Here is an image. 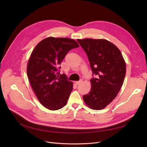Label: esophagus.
<instances>
[{
    "label": "esophagus",
    "instance_id": "esophagus-1",
    "mask_svg": "<svg viewBox=\"0 0 147 147\" xmlns=\"http://www.w3.org/2000/svg\"><path fill=\"white\" fill-rule=\"evenodd\" d=\"M82 82H83V80H82V79H80L79 81H77V82H76L75 83H76V84H79L81 83Z\"/></svg>",
    "mask_w": 147,
    "mask_h": 147
}]
</instances>
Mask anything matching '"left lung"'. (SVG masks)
<instances>
[{
	"mask_svg": "<svg viewBox=\"0 0 147 147\" xmlns=\"http://www.w3.org/2000/svg\"><path fill=\"white\" fill-rule=\"evenodd\" d=\"M85 51L92 75L91 89L83 96L92 109L102 110L110 104L119 92L126 75V63L116 46L105 39L77 40Z\"/></svg>",
	"mask_w": 147,
	"mask_h": 147,
	"instance_id": "left-lung-1",
	"label": "left lung"
}]
</instances>
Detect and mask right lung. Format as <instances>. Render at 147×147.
<instances>
[{"mask_svg":"<svg viewBox=\"0 0 147 147\" xmlns=\"http://www.w3.org/2000/svg\"><path fill=\"white\" fill-rule=\"evenodd\" d=\"M79 46L73 39L49 37L38 43L31 54L27 76L38 100L46 109L57 110L66 105L73 83L65 74H60L59 65L69 51Z\"/></svg>","mask_w":147,"mask_h":147,"instance_id":"add662e5","label":"right lung"}]
</instances>
